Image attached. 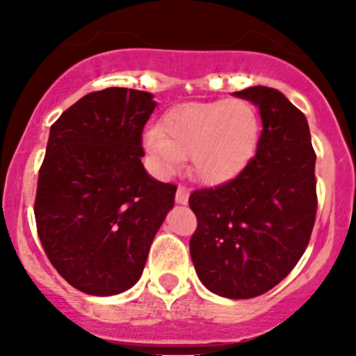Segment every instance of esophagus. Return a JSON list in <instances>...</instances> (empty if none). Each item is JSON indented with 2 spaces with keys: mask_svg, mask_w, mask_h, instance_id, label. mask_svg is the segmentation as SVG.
Wrapping results in <instances>:
<instances>
[{
  "mask_svg": "<svg viewBox=\"0 0 356 356\" xmlns=\"http://www.w3.org/2000/svg\"><path fill=\"white\" fill-rule=\"evenodd\" d=\"M189 201V189L184 186H179L177 193H175V203L177 204H188Z\"/></svg>",
  "mask_w": 356,
  "mask_h": 356,
  "instance_id": "1",
  "label": "esophagus"
}]
</instances>
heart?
I'll use <instances>...</instances> for the list:
<instances>
[{"label": "heart", "mask_w": 356, "mask_h": 356, "mask_svg": "<svg viewBox=\"0 0 356 356\" xmlns=\"http://www.w3.org/2000/svg\"><path fill=\"white\" fill-rule=\"evenodd\" d=\"M258 141V111L246 99L234 98L174 106L165 113L161 129L145 132L143 148L156 174H172L189 156L198 181L220 186L245 172Z\"/></svg>", "instance_id": "heart-1"}]
</instances>
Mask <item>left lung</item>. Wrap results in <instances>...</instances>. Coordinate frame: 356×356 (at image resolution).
<instances>
[{
    "label": "left lung",
    "mask_w": 356,
    "mask_h": 356,
    "mask_svg": "<svg viewBox=\"0 0 356 356\" xmlns=\"http://www.w3.org/2000/svg\"><path fill=\"white\" fill-rule=\"evenodd\" d=\"M234 96L260 110L257 155L234 181L189 196L198 218L189 251L204 288L248 300L277 286L307 250L317 182L307 117L277 89L254 86Z\"/></svg>",
    "instance_id": "obj_1"
}]
</instances>
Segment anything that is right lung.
I'll use <instances>...</instances> for the list:
<instances>
[{"label": "right lung", "instance_id": "add662e5", "mask_svg": "<svg viewBox=\"0 0 356 356\" xmlns=\"http://www.w3.org/2000/svg\"><path fill=\"white\" fill-rule=\"evenodd\" d=\"M152 92H89L49 129L39 170L35 224L60 275L92 296H113L139 281L153 238L177 188L143 165V127Z\"/></svg>", "mask_w": 356, "mask_h": 356}]
</instances>
